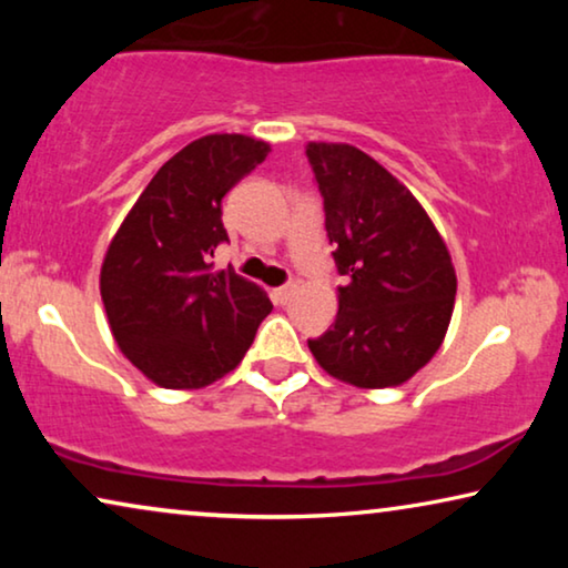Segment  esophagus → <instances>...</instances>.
<instances>
[{"label": "esophagus", "instance_id": "esophagus-1", "mask_svg": "<svg viewBox=\"0 0 568 568\" xmlns=\"http://www.w3.org/2000/svg\"><path fill=\"white\" fill-rule=\"evenodd\" d=\"M294 294H297V284H284V286H278V290H274V300L278 302V305H286Z\"/></svg>", "mask_w": 568, "mask_h": 568}]
</instances>
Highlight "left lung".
<instances>
[{
  "label": "left lung",
  "instance_id": "1",
  "mask_svg": "<svg viewBox=\"0 0 568 568\" xmlns=\"http://www.w3.org/2000/svg\"><path fill=\"white\" fill-rule=\"evenodd\" d=\"M336 245L338 315L307 341L341 383L377 390L408 383L439 352L455 307L457 276L445 240L398 178L352 144L307 142Z\"/></svg>",
  "mask_w": 568,
  "mask_h": 568
}]
</instances>
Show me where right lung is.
<instances>
[{"label": "right lung", "instance_id": "add662e5", "mask_svg": "<svg viewBox=\"0 0 568 568\" xmlns=\"http://www.w3.org/2000/svg\"><path fill=\"white\" fill-rule=\"evenodd\" d=\"M268 142L201 136L162 165L131 206L100 268V297L123 356L154 385L196 390L243 362L271 313L258 284L212 271L227 240L222 199L261 165Z\"/></svg>", "mask_w": 568, "mask_h": 568}]
</instances>
